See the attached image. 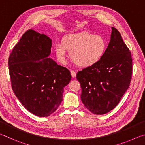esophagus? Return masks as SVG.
Listing matches in <instances>:
<instances>
[{
    "label": "esophagus",
    "instance_id": "esophagus-1",
    "mask_svg": "<svg viewBox=\"0 0 145 145\" xmlns=\"http://www.w3.org/2000/svg\"><path fill=\"white\" fill-rule=\"evenodd\" d=\"M70 73H71V75H72V77L73 78H74L76 77V72L74 70H71L70 71Z\"/></svg>",
    "mask_w": 145,
    "mask_h": 145
}]
</instances>
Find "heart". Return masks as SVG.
<instances>
[{"label":"heart","instance_id":"b5f03b06","mask_svg":"<svg viewBox=\"0 0 145 145\" xmlns=\"http://www.w3.org/2000/svg\"><path fill=\"white\" fill-rule=\"evenodd\" d=\"M107 43L101 36L87 31L67 34L63 43L55 45V52L60 63H65L67 50L72 60L82 67H91L99 62L106 51Z\"/></svg>","mask_w":145,"mask_h":145}]
</instances>
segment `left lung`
<instances>
[{
	"label": "left lung",
	"instance_id": "obj_1",
	"mask_svg": "<svg viewBox=\"0 0 145 145\" xmlns=\"http://www.w3.org/2000/svg\"><path fill=\"white\" fill-rule=\"evenodd\" d=\"M132 72L131 51L119 31L112 27L111 40L102 58L76 75L85 107L95 114H104L113 109L129 87Z\"/></svg>",
	"mask_w": 145,
	"mask_h": 145
}]
</instances>
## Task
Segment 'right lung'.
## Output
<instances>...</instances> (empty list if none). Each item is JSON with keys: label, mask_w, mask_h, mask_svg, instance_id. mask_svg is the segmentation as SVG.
Listing matches in <instances>:
<instances>
[{"label": "right lung", "mask_w": 145, "mask_h": 145, "mask_svg": "<svg viewBox=\"0 0 145 145\" xmlns=\"http://www.w3.org/2000/svg\"><path fill=\"white\" fill-rule=\"evenodd\" d=\"M51 46L50 38L30 29L14 46L8 61L13 92L29 112L40 117L57 110L72 77L67 68L48 58Z\"/></svg>", "instance_id": "1"}]
</instances>
